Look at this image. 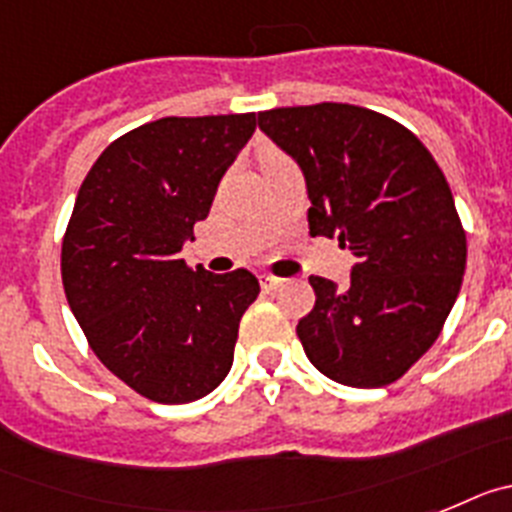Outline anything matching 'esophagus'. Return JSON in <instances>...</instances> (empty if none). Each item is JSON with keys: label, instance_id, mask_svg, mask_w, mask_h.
<instances>
[{"label": "esophagus", "instance_id": "obj_1", "mask_svg": "<svg viewBox=\"0 0 512 512\" xmlns=\"http://www.w3.org/2000/svg\"><path fill=\"white\" fill-rule=\"evenodd\" d=\"M260 286L262 291H275V288L283 286V281L281 278H275V275H260Z\"/></svg>", "mask_w": 512, "mask_h": 512}]
</instances>
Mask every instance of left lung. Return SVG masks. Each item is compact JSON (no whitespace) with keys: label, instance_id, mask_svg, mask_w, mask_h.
Masks as SVG:
<instances>
[{"label":"left lung","instance_id":"left-lung-1","mask_svg":"<svg viewBox=\"0 0 512 512\" xmlns=\"http://www.w3.org/2000/svg\"><path fill=\"white\" fill-rule=\"evenodd\" d=\"M299 164L309 234L355 255L350 286L311 275L317 304L296 327L327 379L379 389L438 340L466 268V234L441 167L415 133L376 110L319 102L257 113Z\"/></svg>","mask_w":512,"mask_h":512}]
</instances>
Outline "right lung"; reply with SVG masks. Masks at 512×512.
Returning a JSON list of instances; mask_svg holds the SVG:
<instances>
[{
  "instance_id": "add662e5",
  "label": "right lung",
  "mask_w": 512,
  "mask_h": 512,
  "mask_svg": "<svg viewBox=\"0 0 512 512\" xmlns=\"http://www.w3.org/2000/svg\"><path fill=\"white\" fill-rule=\"evenodd\" d=\"M255 133V113L159 118L102 151L79 188L61 281L90 348L159 404L211 394L229 373L250 270L213 275L180 257L221 177Z\"/></svg>"
}]
</instances>
